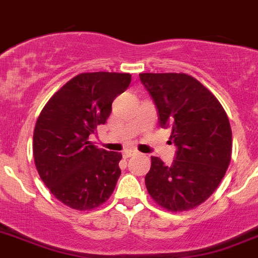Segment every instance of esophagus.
Returning a JSON list of instances; mask_svg holds the SVG:
<instances>
[{
	"mask_svg": "<svg viewBox=\"0 0 258 258\" xmlns=\"http://www.w3.org/2000/svg\"><path fill=\"white\" fill-rule=\"evenodd\" d=\"M134 155H137V153H135V151H133V150H126V151H124L123 153V156L124 158H130V156H134Z\"/></svg>",
	"mask_w": 258,
	"mask_h": 258,
	"instance_id": "esophagus-1",
	"label": "esophagus"
}]
</instances>
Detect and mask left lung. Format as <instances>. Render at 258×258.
<instances>
[{"mask_svg": "<svg viewBox=\"0 0 258 258\" xmlns=\"http://www.w3.org/2000/svg\"><path fill=\"white\" fill-rule=\"evenodd\" d=\"M158 109L161 128H171L175 159L166 166L151 156L145 176L149 195L172 212L201 205L214 194L231 161L232 132L219 100L185 73H140Z\"/></svg>", "mask_w": 258, "mask_h": 258, "instance_id": "8db88e82", "label": "left lung"}]
</instances>
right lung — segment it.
<instances>
[{
  "mask_svg": "<svg viewBox=\"0 0 258 258\" xmlns=\"http://www.w3.org/2000/svg\"><path fill=\"white\" fill-rule=\"evenodd\" d=\"M130 82L129 73L78 74L53 94L37 119V171L55 199L72 209L98 208L115 188L121 154L98 149L88 138L107 121L111 103Z\"/></svg>",
  "mask_w": 258,
  "mask_h": 258,
  "instance_id": "right-lung-1",
  "label": "right lung"
}]
</instances>
